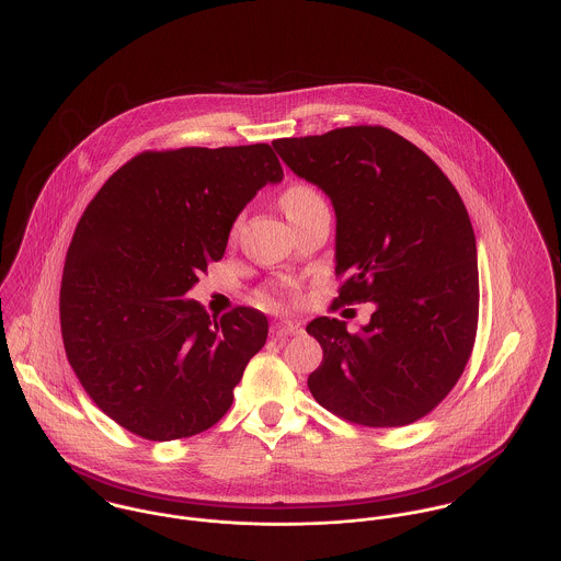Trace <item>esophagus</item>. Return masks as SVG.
<instances>
[{"instance_id":"obj_1","label":"esophagus","mask_w":561,"mask_h":561,"mask_svg":"<svg viewBox=\"0 0 561 561\" xmlns=\"http://www.w3.org/2000/svg\"><path fill=\"white\" fill-rule=\"evenodd\" d=\"M302 332V325L298 321L283 320L278 321L274 328H272V336L276 339H285L289 334H300Z\"/></svg>"}]
</instances>
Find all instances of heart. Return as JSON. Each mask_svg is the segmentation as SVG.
<instances>
[{
  "mask_svg": "<svg viewBox=\"0 0 561 561\" xmlns=\"http://www.w3.org/2000/svg\"><path fill=\"white\" fill-rule=\"evenodd\" d=\"M320 203H323L320 194H318L313 187H309V185H291V187L285 190V194L280 196V207L285 209V214L289 216V220H296L300 214H305L307 209H311V207H316V205H320ZM238 227H240V222H236L233 233L238 231ZM278 296H291V287H289V285L280 287V289H278Z\"/></svg>",
  "mask_w": 561,
  "mask_h": 561,
  "instance_id": "1",
  "label": "heart"
}]
</instances>
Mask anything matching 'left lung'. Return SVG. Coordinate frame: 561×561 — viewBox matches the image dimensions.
<instances>
[{
    "mask_svg": "<svg viewBox=\"0 0 561 561\" xmlns=\"http://www.w3.org/2000/svg\"><path fill=\"white\" fill-rule=\"evenodd\" d=\"M336 214L339 296L374 302L371 321L318 318L323 360L309 389L336 416L400 427L432 412L460 380L478 334L480 274L469 211L445 172L380 125L272 142Z\"/></svg>",
    "mask_w": 561,
    "mask_h": 561,
    "instance_id": "1",
    "label": "left lung"
}]
</instances>
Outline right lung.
<instances>
[{
  "instance_id": "add662e5",
  "label": "right lung",
  "mask_w": 561,
  "mask_h": 561,
  "mask_svg": "<svg viewBox=\"0 0 561 561\" xmlns=\"http://www.w3.org/2000/svg\"><path fill=\"white\" fill-rule=\"evenodd\" d=\"M283 168L270 145L145 151L81 214L60 285L67 358L83 391L121 427L176 440L216 425L267 318L220 320L185 294L220 261L241 209Z\"/></svg>"
}]
</instances>
